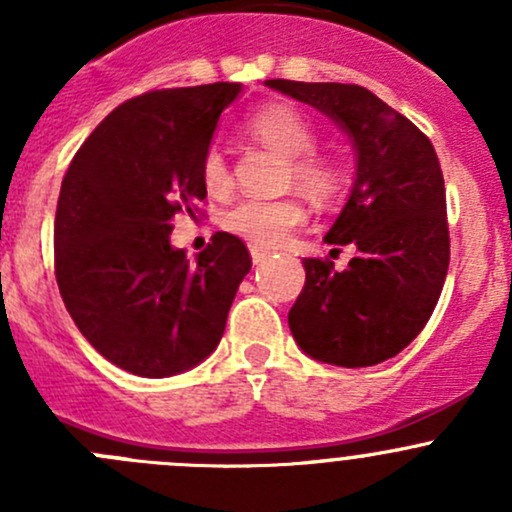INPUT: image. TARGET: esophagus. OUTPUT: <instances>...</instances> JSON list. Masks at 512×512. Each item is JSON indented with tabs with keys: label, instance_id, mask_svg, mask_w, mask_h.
Segmentation results:
<instances>
[{
	"label": "esophagus",
	"instance_id": "34e87169",
	"mask_svg": "<svg viewBox=\"0 0 512 512\" xmlns=\"http://www.w3.org/2000/svg\"><path fill=\"white\" fill-rule=\"evenodd\" d=\"M250 255H252V262H255V265H260V262H265L267 257H270V252L260 250V247H250Z\"/></svg>",
	"mask_w": 512,
	"mask_h": 512
}]
</instances>
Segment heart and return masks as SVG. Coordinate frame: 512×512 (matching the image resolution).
Segmentation results:
<instances>
[{
    "instance_id": "heart-1",
    "label": "heart",
    "mask_w": 512,
    "mask_h": 512,
    "mask_svg": "<svg viewBox=\"0 0 512 512\" xmlns=\"http://www.w3.org/2000/svg\"><path fill=\"white\" fill-rule=\"evenodd\" d=\"M247 128L257 141L267 143L289 158V178L304 193L317 200H329L337 195L339 185H342V173L332 158L314 153L317 128L299 108L289 106V103H270L252 113ZM200 175H203V185L210 195H223L230 190V170H227L225 156L215 146L205 151ZM304 218L307 213H304L302 203H297L294 198H245L227 210L223 225L230 235L250 242L252 247L275 250V247L285 245L287 237L304 223Z\"/></svg>"
}]
</instances>
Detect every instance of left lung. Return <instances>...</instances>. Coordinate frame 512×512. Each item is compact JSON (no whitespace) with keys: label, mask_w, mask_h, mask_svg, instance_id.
I'll list each match as a JSON object with an SVG mask.
<instances>
[{"label":"left lung","mask_w":512,"mask_h":512,"mask_svg":"<svg viewBox=\"0 0 512 512\" xmlns=\"http://www.w3.org/2000/svg\"><path fill=\"white\" fill-rule=\"evenodd\" d=\"M265 86L332 118L356 153L352 193L324 235L329 245L356 247V257L342 272L304 257L307 280L287 317L294 342L324 364H381L426 327L446 282L451 240L436 151L364 86L287 79Z\"/></svg>","instance_id":"8db88e82"}]
</instances>
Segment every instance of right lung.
Instances as JSON below:
<instances>
[{
  "label": "right lung",
  "instance_id": "right-lung-1",
  "mask_svg": "<svg viewBox=\"0 0 512 512\" xmlns=\"http://www.w3.org/2000/svg\"><path fill=\"white\" fill-rule=\"evenodd\" d=\"M240 84L148 91L113 108L76 151L54 220L61 299L98 354L146 379L180 374L215 352L245 242L215 232L190 262L170 220L205 200L200 175L220 113Z\"/></svg>",
  "mask_w": 512,
  "mask_h": 512
}]
</instances>
